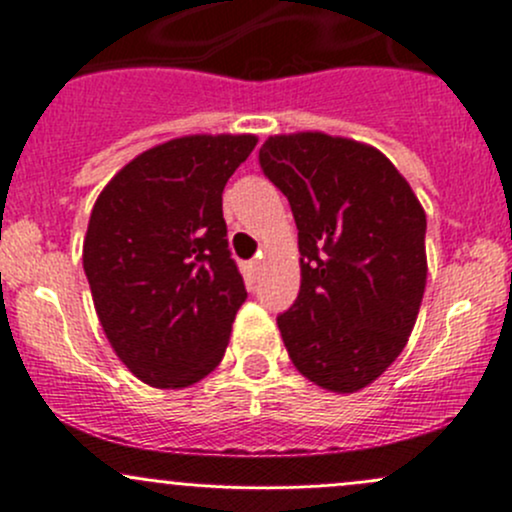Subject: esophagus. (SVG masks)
I'll return each instance as SVG.
<instances>
[{
    "label": "esophagus",
    "instance_id": "1",
    "mask_svg": "<svg viewBox=\"0 0 512 512\" xmlns=\"http://www.w3.org/2000/svg\"><path fill=\"white\" fill-rule=\"evenodd\" d=\"M260 265H262V255H257V257H252L250 262H247V270H250L252 275H255V272L260 270Z\"/></svg>",
    "mask_w": 512,
    "mask_h": 512
}]
</instances>
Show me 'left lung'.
Instances as JSON below:
<instances>
[{"label":"left lung","instance_id":"8db88e82","mask_svg":"<svg viewBox=\"0 0 512 512\" xmlns=\"http://www.w3.org/2000/svg\"><path fill=\"white\" fill-rule=\"evenodd\" d=\"M262 173L287 195L302 285L277 317L302 376L337 394L404 352L426 289V213L389 158L319 131L270 136Z\"/></svg>","mask_w":512,"mask_h":512}]
</instances>
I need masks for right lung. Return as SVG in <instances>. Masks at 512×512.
Returning a JSON list of instances; mask_svg holds the SVG:
<instances>
[{"instance_id": "obj_1", "label": "right lung", "mask_w": 512, "mask_h": 512, "mask_svg": "<svg viewBox=\"0 0 512 512\" xmlns=\"http://www.w3.org/2000/svg\"><path fill=\"white\" fill-rule=\"evenodd\" d=\"M255 146L250 133L173 138L98 195L84 272L113 352L143 384L183 389L223 361L247 297L227 250L223 190Z\"/></svg>"}]
</instances>
